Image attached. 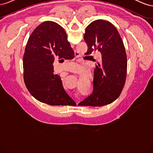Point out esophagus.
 Segmentation results:
<instances>
[{
	"mask_svg": "<svg viewBox=\"0 0 153 153\" xmlns=\"http://www.w3.org/2000/svg\"><path fill=\"white\" fill-rule=\"evenodd\" d=\"M77 104H78V103H77Z\"/></svg>",
	"mask_w": 153,
	"mask_h": 153,
	"instance_id": "1",
	"label": "esophagus"
}]
</instances>
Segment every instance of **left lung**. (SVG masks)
<instances>
[{
	"instance_id": "left-lung-1",
	"label": "left lung",
	"mask_w": 153,
	"mask_h": 153,
	"mask_svg": "<svg viewBox=\"0 0 153 153\" xmlns=\"http://www.w3.org/2000/svg\"><path fill=\"white\" fill-rule=\"evenodd\" d=\"M84 39L88 47L85 55L98 50L101 59L94 71L92 94L79 105L101 106L112 103L121 94L126 78L127 57L121 37L110 22L97 20L87 27Z\"/></svg>"
}]
</instances>
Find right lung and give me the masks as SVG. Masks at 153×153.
I'll return each instance as SVG.
<instances>
[{"mask_svg": "<svg viewBox=\"0 0 153 153\" xmlns=\"http://www.w3.org/2000/svg\"><path fill=\"white\" fill-rule=\"evenodd\" d=\"M75 56L66 32L55 22L47 21L32 32L23 58L24 79L27 89L37 100L50 105L76 103L64 91L61 78L53 73L55 59Z\"/></svg>", "mask_w": 153, "mask_h": 153, "instance_id": "obj_1", "label": "right lung"}]
</instances>
